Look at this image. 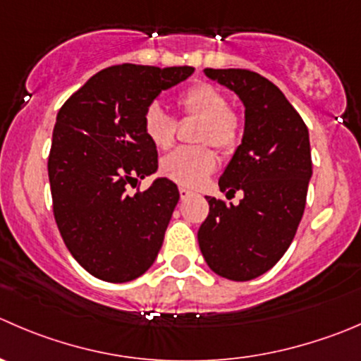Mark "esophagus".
Returning <instances> with one entry per match:
<instances>
[{
	"instance_id": "34e87169",
	"label": "esophagus",
	"mask_w": 361,
	"mask_h": 361,
	"mask_svg": "<svg viewBox=\"0 0 361 361\" xmlns=\"http://www.w3.org/2000/svg\"><path fill=\"white\" fill-rule=\"evenodd\" d=\"M192 195V192L188 190V188H185V187H180V197L181 199H188Z\"/></svg>"
}]
</instances>
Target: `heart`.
Listing matches in <instances>:
<instances>
[{
	"label": "heart",
	"instance_id": "obj_1",
	"mask_svg": "<svg viewBox=\"0 0 361 361\" xmlns=\"http://www.w3.org/2000/svg\"><path fill=\"white\" fill-rule=\"evenodd\" d=\"M178 107L185 114L202 118L195 141L216 146L229 153L240 142V118L229 109V100L220 90L199 82L178 97ZM142 130L155 148L169 149L176 141V121L159 104H149L142 114ZM216 153L209 146L180 148L160 164L164 176L183 187L195 188L215 171Z\"/></svg>",
	"mask_w": 361,
	"mask_h": 361
}]
</instances>
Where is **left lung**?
<instances>
[{
    "instance_id": "1",
    "label": "left lung",
    "mask_w": 361,
    "mask_h": 361,
    "mask_svg": "<svg viewBox=\"0 0 361 361\" xmlns=\"http://www.w3.org/2000/svg\"><path fill=\"white\" fill-rule=\"evenodd\" d=\"M245 107L241 145L219 180L227 197L206 195L209 213L197 231L202 257L216 275L245 282L266 274L286 254L303 216L312 176L309 128L271 80L243 68H204Z\"/></svg>"
}]
</instances>
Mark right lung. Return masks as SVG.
Returning a JSON list of instances; mask_svg holds the SVG:
<instances>
[{
	"instance_id": "right-lung-1",
	"label": "right lung",
	"mask_w": 361,
	"mask_h": 361,
	"mask_svg": "<svg viewBox=\"0 0 361 361\" xmlns=\"http://www.w3.org/2000/svg\"><path fill=\"white\" fill-rule=\"evenodd\" d=\"M192 72V66H109L56 116L47 162L54 220L73 259L100 281L141 277L162 247L180 199L176 183L157 178L134 195L127 185L159 169V153L142 130L146 107Z\"/></svg>"
}]
</instances>
